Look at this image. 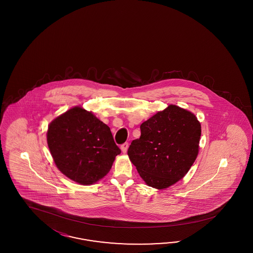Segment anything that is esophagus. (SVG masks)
Listing matches in <instances>:
<instances>
[{"label":"esophagus","instance_id":"1","mask_svg":"<svg viewBox=\"0 0 253 253\" xmlns=\"http://www.w3.org/2000/svg\"><path fill=\"white\" fill-rule=\"evenodd\" d=\"M128 147H129V144H128V143H124L123 145L121 146V149H122V151H123V153H126V152H127Z\"/></svg>","mask_w":253,"mask_h":253}]
</instances>
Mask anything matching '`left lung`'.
<instances>
[{
	"label": "left lung",
	"mask_w": 253,
	"mask_h": 253,
	"mask_svg": "<svg viewBox=\"0 0 253 253\" xmlns=\"http://www.w3.org/2000/svg\"><path fill=\"white\" fill-rule=\"evenodd\" d=\"M141 136L128 149L131 163L148 186L165 189L184 178L199 150L201 125L191 111L169 105L144 122Z\"/></svg>",
	"instance_id": "8db88e82"
}]
</instances>
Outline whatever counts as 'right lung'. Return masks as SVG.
<instances>
[{
	"instance_id": "obj_1",
	"label": "right lung",
	"mask_w": 253,
	"mask_h": 253,
	"mask_svg": "<svg viewBox=\"0 0 253 253\" xmlns=\"http://www.w3.org/2000/svg\"><path fill=\"white\" fill-rule=\"evenodd\" d=\"M46 135L57 169L83 185L106 176L121 154L107 124L79 106L54 119Z\"/></svg>"
}]
</instances>
